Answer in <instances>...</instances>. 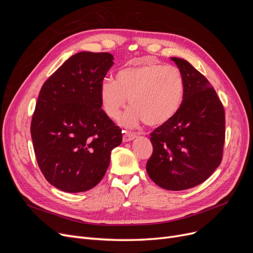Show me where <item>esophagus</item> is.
<instances>
[{
	"instance_id": "34e87169",
	"label": "esophagus",
	"mask_w": 253,
	"mask_h": 253,
	"mask_svg": "<svg viewBox=\"0 0 253 253\" xmlns=\"http://www.w3.org/2000/svg\"><path fill=\"white\" fill-rule=\"evenodd\" d=\"M136 134L132 133V132H125L124 134V142H127V141H131L133 139L136 138Z\"/></svg>"
}]
</instances>
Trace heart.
<instances>
[{
  "label": "heart",
  "instance_id": "obj_1",
  "mask_svg": "<svg viewBox=\"0 0 253 253\" xmlns=\"http://www.w3.org/2000/svg\"><path fill=\"white\" fill-rule=\"evenodd\" d=\"M99 96L104 113L118 119L129 103L133 108L121 124L133 126L144 120L148 126H162L178 112L185 96L181 72L173 65L147 63L122 68L114 80L102 81Z\"/></svg>",
  "mask_w": 253,
  "mask_h": 253
}]
</instances>
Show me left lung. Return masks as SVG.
Here are the masks:
<instances>
[{
    "label": "left lung",
    "mask_w": 253,
    "mask_h": 253,
    "mask_svg": "<svg viewBox=\"0 0 253 253\" xmlns=\"http://www.w3.org/2000/svg\"><path fill=\"white\" fill-rule=\"evenodd\" d=\"M185 81L178 112L151 133L153 153L147 172L170 191L193 188L209 178L223 158L225 111L204 75L181 58L172 57Z\"/></svg>",
    "instance_id": "left-lung-1"
}]
</instances>
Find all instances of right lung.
Wrapping results in <instances>:
<instances>
[{"instance_id": "right-lung-1", "label": "right lung", "mask_w": 253, "mask_h": 253, "mask_svg": "<svg viewBox=\"0 0 253 253\" xmlns=\"http://www.w3.org/2000/svg\"><path fill=\"white\" fill-rule=\"evenodd\" d=\"M113 60L109 52L76 53L38 97L30 126L36 158L46 180L64 192L97 186L122 141L121 128L101 109L99 96Z\"/></svg>"}]
</instances>
